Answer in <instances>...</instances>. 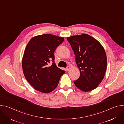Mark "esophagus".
<instances>
[{
    "label": "esophagus",
    "mask_w": 124,
    "mask_h": 124,
    "mask_svg": "<svg viewBox=\"0 0 124 124\" xmlns=\"http://www.w3.org/2000/svg\"><path fill=\"white\" fill-rule=\"evenodd\" d=\"M70 68L69 67V66H68L67 68H66V70H67V71H69L70 70Z\"/></svg>",
    "instance_id": "esophagus-1"
}]
</instances>
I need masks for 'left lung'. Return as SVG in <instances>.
Masks as SVG:
<instances>
[{
  "instance_id": "1",
  "label": "left lung",
  "mask_w": 124,
  "mask_h": 124,
  "mask_svg": "<svg viewBox=\"0 0 124 124\" xmlns=\"http://www.w3.org/2000/svg\"><path fill=\"white\" fill-rule=\"evenodd\" d=\"M76 56L79 78L74 81L83 92L93 90L104 78L107 67V55L101 43L86 34L67 37Z\"/></svg>"
}]
</instances>
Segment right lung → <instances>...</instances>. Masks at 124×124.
<instances>
[{
    "mask_svg": "<svg viewBox=\"0 0 124 124\" xmlns=\"http://www.w3.org/2000/svg\"><path fill=\"white\" fill-rule=\"evenodd\" d=\"M63 41V37L46 34L33 37L28 43L22 67L26 79L35 90L48 93L57 86L65 72L54 62V52ZM51 60L53 63L50 64Z\"/></svg>",
    "mask_w": 124,
    "mask_h": 124,
    "instance_id": "obj_1",
    "label": "right lung"
}]
</instances>
